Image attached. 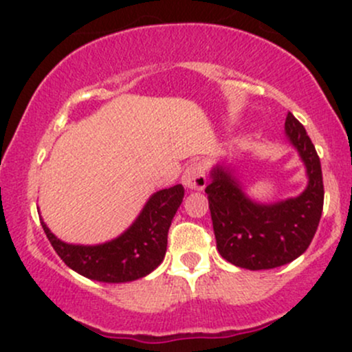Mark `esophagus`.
<instances>
[{
  "label": "esophagus",
  "mask_w": 352,
  "mask_h": 352,
  "mask_svg": "<svg viewBox=\"0 0 352 352\" xmlns=\"http://www.w3.org/2000/svg\"><path fill=\"white\" fill-rule=\"evenodd\" d=\"M182 184L188 190H204L207 187V173H205V165L201 162H193L185 168L182 175Z\"/></svg>",
  "instance_id": "34e87169"
}]
</instances>
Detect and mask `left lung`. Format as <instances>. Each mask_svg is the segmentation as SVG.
Segmentation results:
<instances>
[{
	"instance_id": "obj_1",
	"label": "left lung",
	"mask_w": 352,
	"mask_h": 352,
	"mask_svg": "<svg viewBox=\"0 0 352 352\" xmlns=\"http://www.w3.org/2000/svg\"><path fill=\"white\" fill-rule=\"evenodd\" d=\"M285 134L305 164L308 185L298 197L263 204L250 199L235 168L213 165L205 188L218 253L246 270L292 263L308 250L322 213L321 162L300 120L288 112Z\"/></svg>"
}]
</instances>
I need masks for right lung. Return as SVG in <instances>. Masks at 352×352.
<instances>
[{"instance_id":"obj_1","label":"right lung","mask_w":352,"mask_h":352,"mask_svg":"<svg viewBox=\"0 0 352 352\" xmlns=\"http://www.w3.org/2000/svg\"><path fill=\"white\" fill-rule=\"evenodd\" d=\"M182 200V185L159 190L124 233L98 245L66 243L39 218L52 248L71 270L94 281L127 283L147 276L164 261L168 228Z\"/></svg>"}]
</instances>
